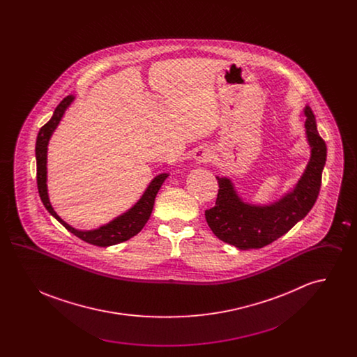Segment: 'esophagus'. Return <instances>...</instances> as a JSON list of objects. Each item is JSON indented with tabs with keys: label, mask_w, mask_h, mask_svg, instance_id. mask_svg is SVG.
Masks as SVG:
<instances>
[{
	"label": "esophagus",
	"mask_w": 357,
	"mask_h": 357,
	"mask_svg": "<svg viewBox=\"0 0 357 357\" xmlns=\"http://www.w3.org/2000/svg\"><path fill=\"white\" fill-rule=\"evenodd\" d=\"M211 158H213V151L208 147H199L194 153V159L198 163H207L211 160Z\"/></svg>",
	"instance_id": "esophagus-1"
}]
</instances>
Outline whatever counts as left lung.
I'll use <instances>...</instances> for the list:
<instances>
[{"label": "left lung", "mask_w": 357, "mask_h": 357, "mask_svg": "<svg viewBox=\"0 0 357 357\" xmlns=\"http://www.w3.org/2000/svg\"><path fill=\"white\" fill-rule=\"evenodd\" d=\"M304 114L310 159L296 187L281 199L271 204H246L238 197L229 178L217 176L220 190L215 206L206 210L204 217L213 233L223 242L241 250L264 248L287 234L316 204L326 160V144L319 135L316 118L309 105Z\"/></svg>", "instance_id": "obj_1"}]
</instances>
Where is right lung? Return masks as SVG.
<instances>
[{
  "label": "right lung",
  "mask_w": 357,
  "mask_h": 357,
  "mask_svg": "<svg viewBox=\"0 0 357 357\" xmlns=\"http://www.w3.org/2000/svg\"><path fill=\"white\" fill-rule=\"evenodd\" d=\"M75 96L69 95L67 98H64L60 104L56 107L53 116L51 120L44 124L36 139V163H37V188H38V194L40 198L43 201V204L45 206V208L51 213L57 221L60 222L68 231L72 234H75L76 237L83 239L85 242L95 245V246H112L120 242H124L130 238L136 236L149 221L151 213H153V202H155V197L159 191V188L163 185V182L167 179L169 174H159L158 176H155L151 183L146 188L144 194L142 195V198L136 202L128 211H126L124 214H121L119 217H116L115 220L108 222L107 225L100 226L99 229L95 230H77L75 227H72L67 222L63 221L57 213L53 210L51 202H50V197H48V188H47V153H48V143L51 139L53 131L56 130V127L59 126L60 120L63 118L64 112L67 111L70 102H73Z\"/></svg>",
  "instance_id": "right-lung-1"
}]
</instances>
